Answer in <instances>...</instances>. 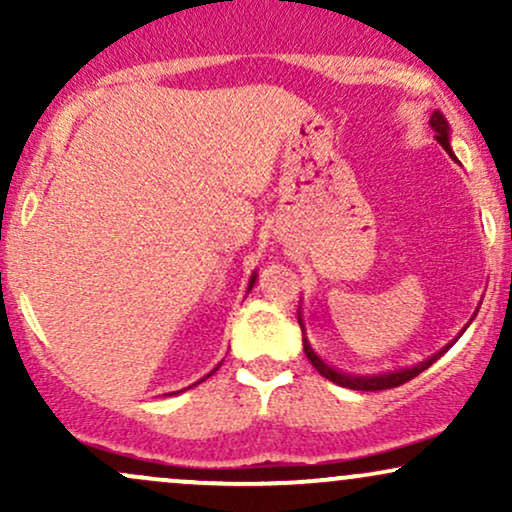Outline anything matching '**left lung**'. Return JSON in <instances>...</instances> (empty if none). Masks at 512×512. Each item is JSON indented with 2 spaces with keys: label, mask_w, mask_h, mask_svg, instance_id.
Masks as SVG:
<instances>
[{
  "label": "left lung",
  "mask_w": 512,
  "mask_h": 512,
  "mask_svg": "<svg viewBox=\"0 0 512 512\" xmlns=\"http://www.w3.org/2000/svg\"><path fill=\"white\" fill-rule=\"evenodd\" d=\"M428 125H431L433 132H436V142L443 146L445 151H448L450 158H455V154H452V146H450V125H448V120H445V115L440 113V110H436V113L431 115V122H428ZM455 161H457V158H455ZM477 313H479V310H477ZM477 313L472 315V320H474V317H477ZM472 320H469V322H472ZM469 322H467V327H469ZM298 325H301V332H303V351H305V356H308V361L315 366L317 373H320L322 378L332 380V383H337V385H342V387H349V390H363V392L390 390V387L404 385V383H407V380L416 378V375H419V373H424L428 366H433V363H436L438 358L443 356L452 344H455V342L445 344L443 349L436 351V354L428 356L426 361L416 363V366H411V368L387 370V373H378V375H354V373H344V370L330 366V363H325L320 356L315 354V349H313V346H310L308 337H305V325H303L301 310H298ZM467 327H464V330H467Z\"/></svg>",
  "instance_id": "8db88e82"
}]
</instances>
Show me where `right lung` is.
Returning <instances> with one entry per match:
<instances>
[{"instance_id": "add662e5", "label": "right lung", "mask_w": 512, "mask_h": 512, "mask_svg": "<svg viewBox=\"0 0 512 512\" xmlns=\"http://www.w3.org/2000/svg\"><path fill=\"white\" fill-rule=\"evenodd\" d=\"M255 281H257V272H252V276H250V284H248V293L252 291V286H255ZM219 366H221V363H219ZM219 366H216L214 370H219ZM214 370H211V373L209 375H214ZM209 375H204V378L202 380H207L209 378ZM202 380H199V383H202ZM199 383H195V385H199ZM192 387V385H190ZM182 392V390H180Z\"/></svg>"}]
</instances>
